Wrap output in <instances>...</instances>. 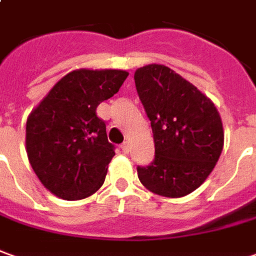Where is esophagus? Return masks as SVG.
I'll use <instances>...</instances> for the list:
<instances>
[{"mask_svg": "<svg viewBox=\"0 0 256 256\" xmlns=\"http://www.w3.org/2000/svg\"><path fill=\"white\" fill-rule=\"evenodd\" d=\"M122 151L124 152V154H128V151H130V147H128V142H124L122 144Z\"/></svg>", "mask_w": 256, "mask_h": 256, "instance_id": "esophagus-1", "label": "esophagus"}]
</instances>
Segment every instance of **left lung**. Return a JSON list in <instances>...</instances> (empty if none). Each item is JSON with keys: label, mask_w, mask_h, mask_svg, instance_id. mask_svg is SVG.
<instances>
[{"label": "left lung", "mask_w": 256, "mask_h": 256, "mask_svg": "<svg viewBox=\"0 0 256 256\" xmlns=\"http://www.w3.org/2000/svg\"><path fill=\"white\" fill-rule=\"evenodd\" d=\"M134 82L156 147L154 161L137 166L140 182L165 198L192 194L213 171L223 151L218 110L194 84L162 64L137 68Z\"/></svg>", "instance_id": "obj_1"}]
</instances>
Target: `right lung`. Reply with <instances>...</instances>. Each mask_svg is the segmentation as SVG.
<instances>
[{
  "label": "right lung",
  "instance_id": "obj_1",
  "mask_svg": "<svg viewBox=\"0 0 256 256\" xmlns=\"http://www.w3.org/2000/svg\"><path fill=\"white\" fill-rule=\"evenodd\" d=\"M128 76L123 70H74L29 114V162L42 185L57 198L80 200L104 185L114 147L96 108L119 91Z\"/></svg>",
  "mask_w": 256,
  "mask_h": 256
}]
</instances>
